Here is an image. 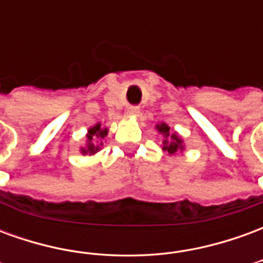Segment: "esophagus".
<instances>
[{
  "label": "esophagus",
  "mask_w": 263,
  "mask_h": 263,
  "mask_svg": "<svg viewBox=\"0 0 263 263\" xmlns=\"http://www.w3.org/2000/svg\"><path fill=\"white\" fill-rule=\"evenodd\" d=\"M126 115L129 117V118H135L139 115V108L138 107H128L126 109Z\"/></svg>",
  "instance_id": "obj_1"
}]
</instances>
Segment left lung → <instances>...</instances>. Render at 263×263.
I'll return each mask as SVG.
<instances>
[{"label":"left lung","instance_id":"8db88e82","mask_svg":"<svg viewBox=\"0 0 263 263\" xmlns=\"http://www.w3.org/2000/svg\"><path fill=\"white\" fill-rule=\"evenodd\" d=\"M156 131L159 132L162 135V149L167 152L169 155H176L177 152H183L184 151V143L183 139L179 137L177 132H171V126L165 124V122H160L156 124Z\"/></svg>","mask_w":263,"mask_h":263}]
</instances>
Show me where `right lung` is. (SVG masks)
<instances>
[{
	"label": "right lung",
	"mask_w": 263,
	"mask_h": 263,
	"mask_svg": "<svg viewBox=\"0 0 263 263\" xmlns=\"http://www.w3.org/2000/svg\"><path fill=\"white\" fill-rule=\"evenodd\" d=\"M107 135H108V128L101 126L100 122H97L96 125L90 126L86 134V145L80 148L81 154L90 155V156L97 154L98 151H101V148H103V141Z\"/></svg>",
	"instance_id": "1"
}]
</instances>
